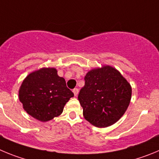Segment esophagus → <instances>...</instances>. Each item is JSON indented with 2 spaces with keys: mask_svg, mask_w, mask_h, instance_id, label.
Instances as JSON below:
<instances>
[{
  "mask_svg": "<svg viewBox=\"0 0 159 159\" xmlns=\"http://www.w3.org/2000/svg\"><path fill=\"white\" fill-rule=\"evenodd\" d=\"M73 93H74V96L76 97V96L78 94V89H77V88L74 89H73Z\"/></svg>",
  "mask_w": 159,
  "mask_h": 159,
  "instance_id": "1",
  "label": "esophagus"
}]
</instances>
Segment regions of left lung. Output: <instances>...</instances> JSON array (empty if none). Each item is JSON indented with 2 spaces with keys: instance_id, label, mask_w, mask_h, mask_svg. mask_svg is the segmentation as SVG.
<instances>
[{
  "instance_id": "obj_1",
  "label": "left lung",
  "mask_w": 159,
  "mask_h": 159,
  "mask_svg": "<svg viewBox=\"0 0 159 159\" xmlns=\"http://www.w3.org/2000/svg\"><path fill=\"white\" fill-rule=\"evenodd\" d=\"M78 100L87 121L97 128L116 123L125 113L131 98V86L116 68L105 65L89 71Z\"/></svg>"
}]
</instances>
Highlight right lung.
<instances>
[{"mask_svg":"<svg viewBox=\"0 0 159 159\" xmlns=\"http://www.w3.org/2000/svg\"><path fill=\"white\" fill-rule=\"evenodd\" d=\"M55 68H41L30 73L19 89V100L28 114L42 122L62 114L74 93Z\"/></svg>","mask_w":159,"mask_h":159,"instance_id":"add662e5","label":"right lung"}]
</instances>
